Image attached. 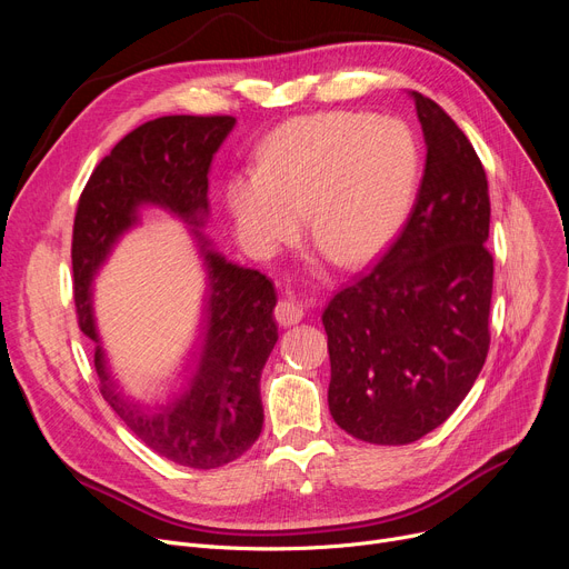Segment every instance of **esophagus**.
Masks as SVG:
<instances>
[{"mask_svg": "<svg viewBox=\"0 0 569 569\" xmlns=\"http://www.w3.org/2000/svg\"><path fill=\"white\" fill-rule=\"evenodd\" d=\"M274 318L281 327H290V325H297L305 318V309L297 305L295 300H281L274 309Z\"/></svg>", "mask_w": 569, "mask_h": 569, "instance_id": "34e87169", "label": "esophagus"}]
</instances>
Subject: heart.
<instances>
[{"instance_id":"1","label":"heart","mask_w":569,"mask_h":569,"mask_svg":"<svg viewBox=\"0 0 569 569\" xmlns=\"http://www.w3.org/2000/svg\"><path fill=\"white\" fill-rule=\"evenodd\" d=\"M420 147L399 119L365 112L295 117L264 142L256 177H237L228 207L237 234L274 251L305 214L311 244L337 267L371 260L408 214Z\"/></svg>"}]
</instances>
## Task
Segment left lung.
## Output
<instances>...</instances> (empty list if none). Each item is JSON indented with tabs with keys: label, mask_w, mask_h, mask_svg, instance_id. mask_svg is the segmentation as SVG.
<instances>
[{
	"label": "left lung",
	"mask_w": 569,
	"mask_h": 569,
	"mask_svg": "<svg viewBox=\"0 0 569 569\" xmlns=\"http://www.w3.org/2000/svg\"><path fill=\"white\" fill-rule=\"evenodd\" d=\"M427 163L385 256L322 313L335 422L373 445H408L450 417L489 352V184L466 133L412 92Z\"/></svg>",
	"instance_id": "1"
}]
</instances>
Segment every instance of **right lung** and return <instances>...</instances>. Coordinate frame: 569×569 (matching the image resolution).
Wrapping results in <instances>:
<instances>
[{"mask_svg":"<svg viewBox=\"0 0 569 569\" xmlns=\"http://www.w3.org/2000/svg\"><path fill=\"white\" fill-rule=\"evenodd\" d=\"M234 127L230 114H168L119 140L80 193L73 221V300L80 332L99 343L92 316V277L112 244L138 221L140 204H159L198 234L209 212L207 172ZM209 300L198 369L187 390L161 408H142L119 395L94 352L99 390L122 422L157 455L198 470L242 457L262 429L260 373L279 330L277 292L258 269L228 262L200 244Z\"/></svg>","mask_w":569,"mask_h":569,"instance_id":"1","label":"right lung"}]
</instances>
